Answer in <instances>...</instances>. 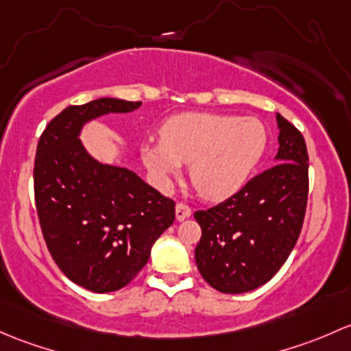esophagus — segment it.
Instances as JSON below:
<instances>
[{
    "mask_svg": "<svg viewBox=\"0 0 351 351\" xmlns=\"http://www.w3.org/2000/svg\"><path fill=\"white\" fill-rule=\"evenodd\" d=\"M191 215H193V209H191L189 204H186V202H177V204H176V218L179 219V221H184V219L189 218Z\"/></svg>",
    "mask_w": 351,
    "mask_h": 351,
    "instance_id": "obj_1",
    "label": "esophagus"
}]
</instances>
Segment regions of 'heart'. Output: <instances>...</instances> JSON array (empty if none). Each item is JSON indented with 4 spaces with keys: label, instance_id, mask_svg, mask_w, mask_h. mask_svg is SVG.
I'll return each mask as SVG.
<instances>
[{
    "label": "heart",
    "instance_id": "obj_1",
    "mask_svg": "<svg viewBox=\"0 0 351 351\" xmlns=\"http://www.w3.org/2000/svg\"><path fill=\"white\" fill-rule=\"evenodd\" d=\"M162 142L145 145L143 160L160 182L191 164V180L208 199L237 193L262 158L267 130L256 118L182 113L160 128Z\"/></svg>",
    "mask_w": 351,
    "mask_h": 351
}]
</instances>
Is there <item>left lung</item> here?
Returning <instances> with one entry per match:
<instances>
[{
    "mask_svg": "<svg viewBox=\"0 0 351 351\" xmlns=\"http://www.w3.org/2000/svg\"><path fill=\"white\" fill-rule=\"evenodd\" d=\"M276 165L194 218L201 226L196 265L216 291L241 294L269 282L291 255L306 216L309 157L302 133L277 114Z\"/></svg>",
    "mask_w": 351,
    "mask_h": 351,
    "instance_id": "obj_1",
    "label": "left lung"
}]
</instances>
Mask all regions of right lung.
Returning <instances> with one entry per match:
<instances>
[{"instance_id":"1","label":"right lung","mask_w":351,"mask_h":351,"mask_svg":"<svg viewBox=\"0 0 351 351\" xmlns=\"http://www.w3.org/2000/svg\"><path fill=\"white\" fill-rule=\"evenodd\" d=\"M142 101L101 97L50 120L35 155L34 191L43 240L59 269L93 292L125 287L176 219V202L135 172L96 162L77 135L88 120Z\"/></svg>"}]
</instances>
